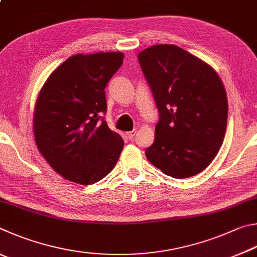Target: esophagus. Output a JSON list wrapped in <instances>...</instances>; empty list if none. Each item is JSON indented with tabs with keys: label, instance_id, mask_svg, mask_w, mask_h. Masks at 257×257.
Masks as SVG:
<instances>
[{
	"label": "esophagus",
	"instance_id": "1",
	"mask_svg": "<svg viewBox=\"0 0 257 257\" xmlns=\"http://www.w3.org/2000/svg\"><path fill=\"white\" fill-rule=\"evenodd\" d=\"M136 133H137V131H130V132L126 133V136H127L130 140H133L134 137H136Z\"/></svg>",
	"mask_w": 257,
	"mask_h": 257
}]
</instances>
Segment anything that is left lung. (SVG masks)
<instances>
[{
	"label": "left lung",
	"mask_w": 257,
	"mask_h": 257,
	"mask_svg": "<svg viewBox=\"0 0 257 257\" xmlns=\"http://www.w3.org/2000/svg\"><path fill=\"white\" fill-rule=\"evenodd\" d=\"M159 109L150 163L174 178L195 176L222 145L228 100L212 66L176 45H154L139 54Z\"/></svg>",
	"instance_id": "left-lung-1"
}]
</instances>
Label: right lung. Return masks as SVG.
Returning a JSON list of instances; mask_svg holds the SVG:
<instances>
[{
	"instance_id": "right-lung-1",
	"label": "right lung",
	"mask_w": 257,
	"mask_h": 257,
	"mask_svg": "<svg viewBox=\"0 0 257 257\" xmlns=\"http://www.w3.org/2000/svg\"><path fill=\"white\" fill-rule=\"evenodd\" d=\"M124 54H76L54 70L40 89L34 109L38 150L63 178L90 185L107 176L124 141L108 127L105 88L123 64Z\"/></svg>"
}]
</instances>
